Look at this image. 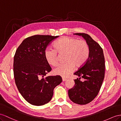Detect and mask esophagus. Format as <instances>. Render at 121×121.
Listing matches in <instances>:
<instances>
[{
  "label": "esophagus",
  "instance_id": "esophagus-1",
  "mask_svg": "<svg viewBox=\"0 0 121 121\" xmlns=\"http://www.w3.org/2000/svg\"><path fill=\"white\" fill-rule=\"evenodd\" d=\"M67 80V79H65V78H62V81L64 82V81H66Z\"/></svg>",
  "mask_w": 121,
  "mask_h": 121
}]
</instances>
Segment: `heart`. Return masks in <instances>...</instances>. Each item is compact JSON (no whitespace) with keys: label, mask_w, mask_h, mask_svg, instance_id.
<instances>
[{"label":"heart","mask_w":121,"mask_h":121,"mask_svg":"<svg viewBox=\"0 0 121 121\" xmlns=\"http://www.w3.org/2000/svg\"><path fill=\"white\" fill-rule=\"evenodd\" d=\"M54 49H46L44 57L46 62L52 66L58 63V56L65 54L64 62L66 63L58 66L53 70L55 75L67 78L75 69L81 67L87 60L89 46L84 40H79L75 37H63L59 39L54 45Z\"/></svg>","instance_id":"heart-1"}]
</instances>
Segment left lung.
<instances>
[{"label":"left lung","instance_id":"1","mask_svg":"<svg viewBox=\"0 0 121 121\" xmlns=\"http://www.w3.org/2000/svg\"><path fill=\"white\" fill-rule=\"evenodd\" d=\"M83 37L89 46L88 58L74 75L79 78L74 80L75 85L68 91L69 98L73 103L85 105L90 103L100 91L105 75V59L103 49L87 34L75 33ZM81 78L85 79L82 82Z\"/></svg>","mask_w":121,"mask_h":121}]
</instances>
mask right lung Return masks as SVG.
I'll list each match as a JSON object with an SVG mask.
<instances>
[{
  "label": "right lung",
  "mask_w": 121,
  "mask_h": 121,
  "mask_svg": "<svg viewBox=\"0 0 121 121\" xmlns=\"http://www.w3.org/2000/svg\"><path fill=\"white\" fill-rule=\"evenodd\" d=\"M59 36L34 35L24 39L14 57L13 70L17 88L30 104L41 106L48 103L54 89L62 82L60 76L44 77L52 69L44 57L47 46Z\"/></svg>",
  "instance_id": "right-lung-1"
}]
</instances>
